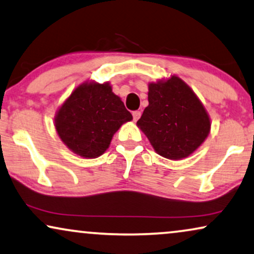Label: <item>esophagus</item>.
I'll list each match as a JSON object with an SVG mask.
<instances>
[{
	"label": "esophagus",
	"instance_id": "34e87169",
	"mask_svg": "<svg viewBox=\"0 0 254 254\" xmlns=\"http://www.w3.org/2000/svg\"><path fill=\"white\" fill-rule=\"evenodd\" d=\"M140 111H133L132 113V116H133V121L134 122H137L138 120H139V117H140Z\"/></svg>",
	"mask_w": 254,
	"mask_h": 254
}]
</instances>
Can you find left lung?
Listing matches in <instances>:
<instances>
[{
  "instance_id": "1",
  "label": "left lung",
  "mask_w": 254,
  "mask_h": 254,
  "mask_svg": "<svg viewBox=\"0 0 254 254\" xmlns=\"http://www.w3.org/2000/svg\"><path fill=\"white\" fill-rule=\"evenodd\" d=\"M148 106L137 127L161 157L181 160L210 132V117L194 90L177 75L148 83Z\"/></svg>"
}]
</instances>
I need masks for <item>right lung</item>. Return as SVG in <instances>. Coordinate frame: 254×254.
<instances>
[{
  "label": "right lung",
  "mask_w": 254,
  "mask_h": 254,
  "mask_svg": "<svg viewBox=\"0 0 254 254\" xmlns=\"http://www.w3.org/2000/svg\"><path fill=\"white\" fill-rule=\"evenodd\" d=\"M132 115L109 82L86 81L59 107L54 127L63 143L82 158L94 159L109 147L116 131Z\"/></svg>",
  "instance_id": "obj_1"
}]
</instances>
